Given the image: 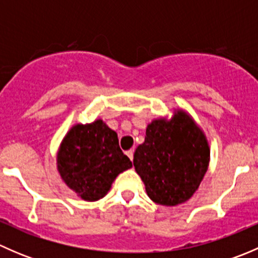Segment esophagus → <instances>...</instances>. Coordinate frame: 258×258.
Returning a JSON list of instances; mask_svg holds the SVG:
<instances>
[{
    "label": "esophagus",
    "mask_w": 258,
    "mask_h": 258,
    "mask_svg": "<svg viewBox=\"0 0 258 258\" xmlns=\"http://www.w3.org/2000/svg\"><path fill=\"white\" fill-rule=\"evenodd\" d=\"M126 155L127 156H128V157H130V160H134V150H130V151H127V152H126Z\"/></svg>",
    "instance_id": "esophagus-1"
}]
</instances>
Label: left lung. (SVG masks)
<instances>
[{
    "label": "left lung",
    "instance_id": "8db88e82",
    "mask_svg": "<svg viewBox=\"0 0 258 258\" xmlns=\"http://www.w3.org/2000/svg\"><path fill=\"white\" fill-rule=\"evenodd\" d=\"M210 147L194 119L177 111L170 121L155 119L136 148L134 166L148 197L163 206H176L196 192L207 172Z\"/></svg>",
    "mask_w": 258,
    "mask_h": 258
}]
</instances>
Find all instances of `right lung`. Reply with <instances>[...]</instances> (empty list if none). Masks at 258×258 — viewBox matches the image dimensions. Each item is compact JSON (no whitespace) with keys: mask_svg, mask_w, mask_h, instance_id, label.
I'll return each instance as SVG.
<instances>
[{"mask_svg":"<svg viewBox=\"0 0 258 258\" xmlns=\"http://www.w3.org/2000/svg\"><path fill=\"white\" fill-rule=\"evenodd\" d=\"M131 167L132 162L119 148L117 134L102 119L72 127L57 153L62 179L86 201L102 199L114 178Z\"/></svg>","mask_w":258,"mask_h":258,"instance_id":"right-lung-1","label":"right lung"}]
</instances>
